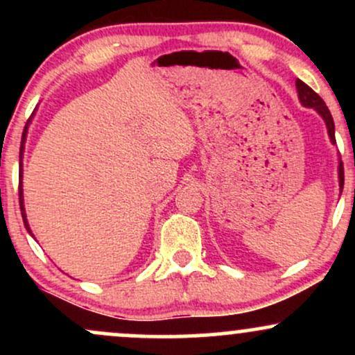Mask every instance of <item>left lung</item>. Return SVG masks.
<instances>
[{
	"label": "left lung",
	"mask_w": 355,
	"mask_h": 355,
	"mask_svg": "<svg viewBox=\"0 0 355 355\" xmlns=\"http://www.w3.org/2000/svg\"><path fill=\"white\" fill-rule=\"evenodd\" d=\"M295 87H297V93H299L300 103L307 108H313L322 118H324L325 126H327V133H329V137H331V141L332 144H336V126H334L332 115H331V112H329L325 101L322 100L320 96L317 95V93L313 92L311 87H309V85H305L304 81L297 80ZM339 187H340V190L344 189V165H342V162H339Z\"/></svg>",
	"instance_id": "8db88e82"
}]
</instances>
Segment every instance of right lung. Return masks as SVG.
<instances>
[{"label":"right lung","instance_id":"add662e5","mask_svg":"<svg viewBox=\"0 0 355 355\" xmlns=\"http://www.w3.org/2000/svg\"><path fill=\"white\" fill-rule=\"evenodd\" d=\"M28 123H30V120H28ZM28 123L24 126L23 130V137H21V146H19V165H21V157H23V150H24V140H26V133H28ZM21 177L23 175L19 173V209H21V217H23V222H24V227H26V230L31 234V229L30 225H28V220H26V211H24V205H23V189H21ZM33 235V234H31Z\"/></svg>","mask_w":355,"mask_h":355}]
</instances>
